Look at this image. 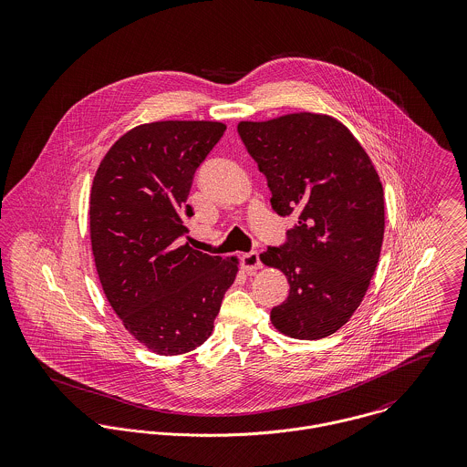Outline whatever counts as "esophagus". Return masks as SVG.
I'll use <instances>...</instances> for the list:
<instances>
[{
  "mask_svg": "<svg viewBox=\"0 0 467 467\" xmlns=\"http://www.w3.org/2000/svg\"><path fill=\"white\" fill-rule=\"evenodd\" d=\"M241 265H243V267H244L248 273H254L255 269H259V267L263 266V263H261L257 252H248V254H244V255L241 257Z\"/></svg>",
  "mask_w": 467,
  "mask_h": 467,
  "instance_id": "obj_1",
  "label": "esophagus"
}]
</instances>
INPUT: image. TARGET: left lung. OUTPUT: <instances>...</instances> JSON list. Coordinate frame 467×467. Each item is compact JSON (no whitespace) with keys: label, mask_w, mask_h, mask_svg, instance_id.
<instances>
[{"label":"left lung","mask_w":467,"mask_h":467,"mask_svg":"<svg viewBox=\"0 0 467 467\" xmlns=\"http://www.w3.org/2000/svg\"><path fill=\"white\" fill-rule=\"evenodd\" d=\"M237 133L266 176L271 208L296 219L282 244L261 254L289 282L271 322L298 339L336 333L361 304L379 261L385 235L379 176L359 141L327 115L241 122Z\"/></svg>","instance_id":"1"}]
</instances>
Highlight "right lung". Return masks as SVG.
<instances>
[{
  "label": "right lung",
  "instance_id": "right-lung-1",
  "mask_svg": "<svg viewBox=\"0 0 467 467\" xmlns=\"http://www.w3.org/2000/svg\"><path fill=\"white\" fill-rule=\"evenodd\" d=\"M224 130L185 120L138 126L115 141L93 180L89 234L102 289L126 329L161 356L206 341L235 280L237 259L182 244L194 215V172Z\"/></svg>",
  "mask_w": 467,
  "mask_h": 467
}]
</instances>
